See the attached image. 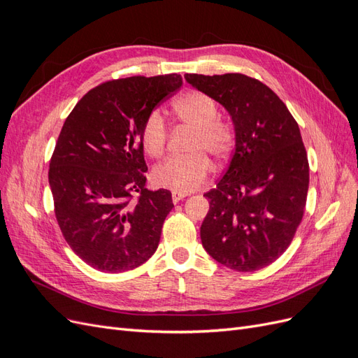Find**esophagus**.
Wrapping results in <instances>:
<instances>
[{
	"mask_svg": "<svg viewBox=\"0 0 358 358\" xmlns=\"http://www.w3.org/2000/svg\"><path fill=\"white\" fill-rule=\"evenodd\" d=\"M187 196H188V194H185V192H178V191H173L171 192L173 203H179L182 199H185Z\"/></svg>",
	"mask_w": 358,
	"mask_h": 358,
	"instance_id": "34e87169",
	"label": "esophagus"
}]
</instances>
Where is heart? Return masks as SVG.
<instances>
[{
  "label": "heart",
  "mask_w": 358,
  "mask_h": 358,
  "mask_svg": "<svg viewBox=\"0 0 358 358\" xmlns=\"http://www.w3.org/2000/svg\"><path fill=\"white\" fill-rule=\"evenodd\" d=\"M171 109L179 124L194 129L189 145L192 155L173 157L161 162L152 171V180L159 188L187 194L197 189L212 171V162L203 152L216 159L229 157L236 143V131L230 121L218 116V103L201 91L182 94L173 101ZM167 137L164 119L158 112H152L142 127L145 152L159 158L166 150Z\"/></svg>",
  "instance_id": "b5f03b06"
}]
</instances>
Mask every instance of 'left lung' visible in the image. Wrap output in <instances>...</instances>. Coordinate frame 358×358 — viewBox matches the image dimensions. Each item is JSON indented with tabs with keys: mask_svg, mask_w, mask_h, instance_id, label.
<instances>
[{
	"mask_svg": "<svg viewBox=\"0 0 358 358\" xmlns=\"http://www.w3.org/2000/svg\"><path fill=\"white\" fill-rule=\"evenodd\" d=\"M194 88L230 113L236 148L216 188L204 194L209 212L201 243L236 272H255L285 252L301 222L309 162L299 124L284 101L249 76L185 74Z\"/></svg>",
	"mask_w": 358,
	"mask_h": 358,
	"instance_id": "obj_1",
	"label": "left lung"
}]
</instances>
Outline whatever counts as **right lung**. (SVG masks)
I'll list each match as a JSON object with an SVG mask.
<instances>
[{
	"instance_id": "add662e5",
	"label": "right lung",
	"mask_w": 358,
	"mask_h": 358,
	"mask_svg": "<svg viewBox=\"0 0 358 358\" xmlns=\"http://www.w3.org/2000/svg\"><path fill=\"white\" fill-rule=\"evenodd\" d=\"M180 86L176 73L104 82L62 125L49 164L55 216L73 252L100 272H128L157 251L173 201L145 188L142 127Z\"/></svg>"
}]
</instances>
